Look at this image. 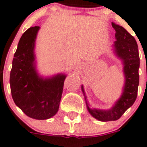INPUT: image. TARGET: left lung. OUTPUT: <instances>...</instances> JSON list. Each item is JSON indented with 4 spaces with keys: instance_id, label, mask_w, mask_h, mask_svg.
<instances>
[{
    "instance_id": "left-lung-1",
    "label": "left lung",
    "mask_w": 147,
    "mask_h": 147,
    "mask_svg": "<svg viewBox=\"0 0 147 147\" xmlns=\"http://www.w3.org/2000/svg\"><path fill=\"white\" fill-rule=\"evenodd\" d=\"M112 25L116 32V40L115 41L114 49L117 57L123 61L125 83L121 97L109 110L91 109L89 108L88 104L86 101L88 110L90 115L97 120L103 122L118 120L125 112L134 105L138 94L139 83L138 68L140 59L136 39L122 26L113 22ZM82 90L85 94L83 86ZM85 98L86 100V96Z\"/></svg>"
}]
</instances>
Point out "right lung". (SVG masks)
<instances>
[{"label":"right lung","instance_id":"right-lung-1","mask_svg":"<svg viewBox=\"0 0 147 147\" xmlns=\"http://www.w3.org/2000/svg\"><path fill=\"white\" fill-rule=\"evenodd\" d=\"M39 28L30 27L20 38L12 61L10 86L13 101L26 115L46 120L58 112L66 76L42 79L37 74L34 46Z\"/></svg>","mask_w":147,"mask_h":147}]
</instances>
